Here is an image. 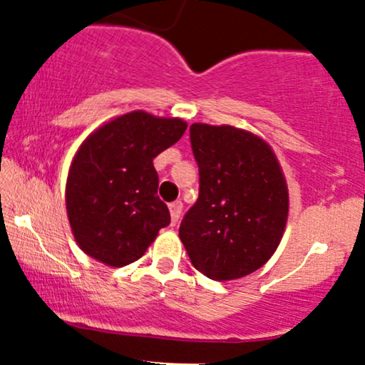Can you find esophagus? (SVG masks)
Returning a JSON list of instances; mask_svg holds the SVG:
<instances>
[{
    "label": "esophagus",
    "mask_w": 365,
    "mask_h": 365,
    "mask_svg": "<svg viewBox=\"0 0 365 365\" xmlns=\"http://www.w3.org/2000/svg\"><path fill=\"white\" fill-rule=\"evenodd\" d=\"M183 204L180 200H175V202L170 204V215H171V225H177L180 220V215H182Z\"/></svg>",
    "instance_id": "1"
}]
</instances>
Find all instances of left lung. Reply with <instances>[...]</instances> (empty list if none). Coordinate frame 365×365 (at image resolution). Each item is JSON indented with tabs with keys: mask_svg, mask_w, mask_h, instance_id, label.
<instances>
[{
	"mask_svg": "<svg viewBox=\"0 0 365 365\" xmlns=\"http://www.w3.org/2000/svg\"><path fill=\"white\" fill-rule=\"evenodd\" d=\"M200 190L178 235L197 271L217 282L264 266L282 242L288 187L262 137L232 125H190Z\"/></svg>",
	"mask_w": 365,
	"mask_h": 365,
	"instance_id": "1",
	"label": "left lung"
}]
</instances>
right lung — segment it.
Masks as SVG:
<instances>
[{"label":"right lung","instance_id":"obj_1","mask_svg":"<svg viewBox=\"0 0 365 365\" xmlns=\"http://www.w3.org/2000/svg\"><path fill=\"white\" fill-rule=\"evenodd\" d=\"M185 130L182 118L137 110L106 121L82 142L68 170L65 202L83 252L106 266H127L170 225L153 159Z\"/></svg>","mask_w":365,"mask_h":365}]
</instances>
